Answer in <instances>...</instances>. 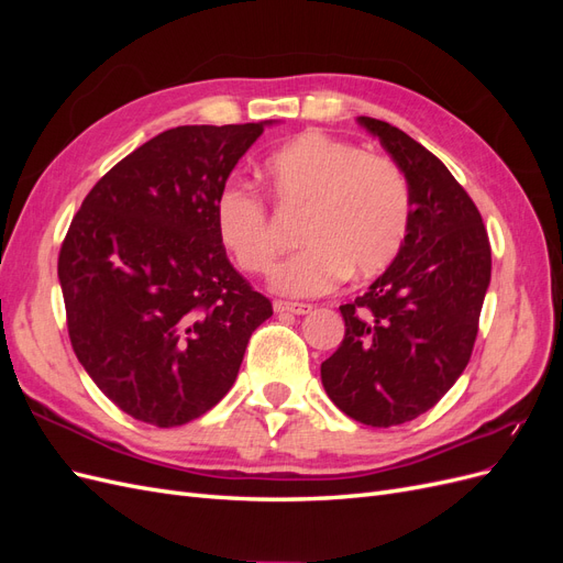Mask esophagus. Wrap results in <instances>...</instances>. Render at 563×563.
<instances>
[{
	"label": "esophagus",
	"mask_w": 563,
	"mask_h": 563,
	"mask_svg": "<svg viewBox=\"0 0 563 563\" xmlns=\"http://www.w3.org/2000/svg\"><path fill=\"white\" fill-rule=\"evenodd\" d=\"M275 312L277 314H308V312H312V305H308V302L275 300Z\"/></svg>",
	"instance_id": "34e87169"
}]
</instances>
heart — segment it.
<instances>
[{
    "mask_svg": "<svg viewBox=\"0 0 563 563\" xmlns=\"http://www.w3.org/2000/svg\"><path fill=\"white\" fill-rule=\"evenodd\" d=\"M265 172L284 207L308 209L305 249L272 272V291L314 298L333 291L347 272L373 277L397 261L411 228V187L395 162L305 131L267 159ZM216 230L242 269L265 275L275 265V225L253 187L230 183L218 192Z\"/></svg>",
    "mask_w": 563,
    "mask_h": 563,
    "instance_id": "b5f03b06",
    "label": "heart"
}]
</instances>
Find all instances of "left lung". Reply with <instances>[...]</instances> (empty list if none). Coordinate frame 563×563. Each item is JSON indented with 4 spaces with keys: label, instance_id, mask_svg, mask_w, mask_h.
<instances>
[{
    "label": "left lung",
    "instance_id": "1",
    "mask_svg": "<svg viewBox=\"0 0 563 563\" xmlns=\"http://www.w3.org/2000/svg\"><path fill=\"white\" fill-rule=\"evenodd\" d=\"M411 187V228L397 261L354 302L345 338L321 364L331 401L356 422L391 428L422 416L465 371L490 282L479 209L449 168L401 129L356 119Z\"/></svg>",
    "mask_w": 563,
    "mask_h": 563
}]
</instances>
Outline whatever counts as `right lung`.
<instances>
[{"label":"right lung","mask_w":563,"mask_h":563,"mask_svg":"<svg viewBox=\"0 0 563 563\" xmlns=\"http://www.w3.org/2000/svg\"><path fill=\"white\" fill-rule=\"evenodd\" d=\"M176 126L114 164L58 255L67 333L98 389L178 428L223 399L272 302L236 272L216 199L265 126Z\"/></svg>","instance_id":"obj_1"}]
</instances>
